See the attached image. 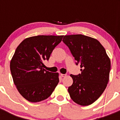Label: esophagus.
<instances>
[{
  "mask_svg": "<svg viewBox=\"0 0 120 120\" xmlns=\"http://www.w3.org/2000/svg\"><path fill=\"white\" fill-rule=\"evenodd\" d=\"M61 76H62V77H64L67 76V75H64V74H61Z\"/></svg>",
  "mask_w": 120,
  "mask_h": 120,
  "instance_id": "obj_1",
  "label": "esophagus"
}]
</instances>
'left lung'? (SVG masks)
<instances>
[{
    "label": "left lung",
    "mask_w": 120,
    "mask_h": 120,
    "mask_svg": "<svg viewBox=\"0 0 120 120\" xmlns=\"http://www.w3.org/2000/svg\"><path fill=\"white\" fill-rule=\"evenodd\" d=\"M62 41L81 68V74L70 75L73 82L68 89L70 96L79 105H90L100 97L109 80V58L99 41L91 37L70 35Z\"/></svg>",
    "instance_id": "obj_1"
}]
</instances>
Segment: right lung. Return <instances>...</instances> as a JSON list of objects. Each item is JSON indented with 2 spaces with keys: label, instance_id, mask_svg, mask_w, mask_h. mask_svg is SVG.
Listing matches in <instances>:
<instances>
[{
  "label": "right lung",
  "instance_id": "right-lung-1",
  "mask_svg": "<svg viewBox=\"0 0 120 120\" xmlns=\"http://www.w3.org/2000/svg\"><path fill=\"white\" fill-rule=\"evenodd\" d=\"M64 35H38L24 39L15 51L10 62L11 73L18 91L29 101L48 98L59 82V73L46 71L48 61Z\"/></svg>",
  "mask_w": 120,
  "mask_h": 120
}]
</instances>
